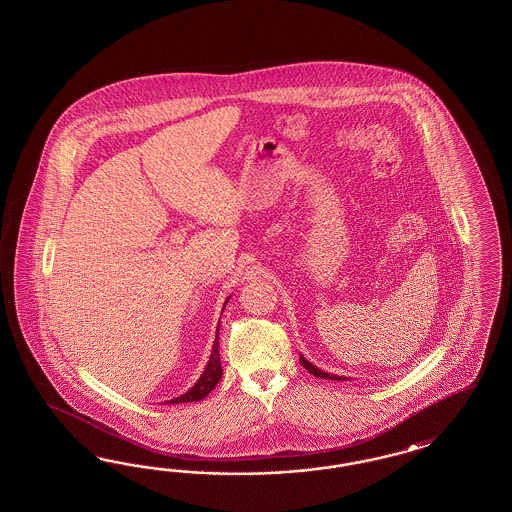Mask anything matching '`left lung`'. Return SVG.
Instances as JSON below:
<instances>
[{
    "mask_svg": "<svg viewBox=\"0 0 512 512\" xmlns=\"http://www.w3.org/2000/svg\"><path fill=\"white\" fill-rule=\"evenodd\" d=\"M300 364H302L311 375H315V377H319V379H332V381H345V379H347V377H343V375H334V373H326L323 372V370H319L317 366H313V364L308 362L302 355H300ZM347 381H349V379H347Z\"/></svg>",
    "mask_w": 512,
    "mask_h": 512,
    "instance_id": "1",
    "label": "left lung"
}]
</instances>
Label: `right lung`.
Returning <instances> with one entry per match:
<instances>
[{"label": "right lung", "mask_w": 512, "mask_h": 512, "mask_svg": "<svg viewBox=\"0 0 512 512\" xmlns=\"http://www.w3.org/2000/svg\"><path fill=\"white\" fill-rule=\"evenodd\" d=\"M229 298L225 300V304L229 302ZM223 310H225V306H223ZM217 334H219V325H217ZM217 334L214 347H212V355H210V360H208L204 372L199 377V381L189 388L186 394H182V396H178L174 400H169L167 403L201 402L202 398H206L214 390V387L219 383V379H221V375H223L221 360H219V338H217Z\"/></svg>", "instance_id": "add662e5"}]
</instances>
